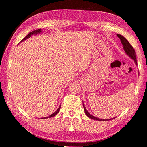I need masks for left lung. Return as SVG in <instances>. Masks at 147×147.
Listing matches in <instances>:
<instances>
[{"label": "left lung", "mask_w": 147, "mask_h": 147, "mask_svg": "<svg viewBox=\"0 0 147 147\" xmlns=\"http://www.w3.org/2000/svg\"><path fill=\"white\" fill-rule=\"evenodd\" d=\"M117 36L120 38L121 41V43H122L123 46V48H124V50L125 51V52H126V54L128 55L129 57H131V58L134 59V61H135V62L136 64H137V57H136V55H135V50L133 49V47L132 46L130 43L127 41V40L126 38H124L123 36H121L120 34H117ZM83 105H84V111H85V113H86V114L87 115V116L88 117L92 119H94V120H97V121H107V120H111V119H99V118H97L91 115L90 113H89V112L88 111L86 110V107H85L84 106V104H83Z\"/></svg>", "instance_id": "8db88e82"}]
</instances>
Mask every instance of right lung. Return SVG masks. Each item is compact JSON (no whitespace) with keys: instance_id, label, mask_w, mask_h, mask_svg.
Listing matches in <instances>:
<instances>
[{"instance_id":"add662e5","label":"right lung","mask_w":147,"mask_h":147,"mask_svg":"<svg viewBox=\"0 0 147 147\" xmlns=\"http://www.w3.org/2000/svg\"><path fill=\"white\" fill-rule=\"evenodd\" d=\"M40 32H41V29H38V30H34V31H32V32H30L28 34L26 37H25L24 39H22V40H21V42H23V41H24L25 40H26L27 38H30L31 36V35H33V34H38V33H40ZM59 109H60V106H59V108L58 109H57L56 111H55L54 113L53 114H52V115H50V116H48V117H44V118H50V117H54V116H55L56 115H57L58 114V113L59 112ZM43 119V118H42Z\"/></svg>"}]
</instances>
